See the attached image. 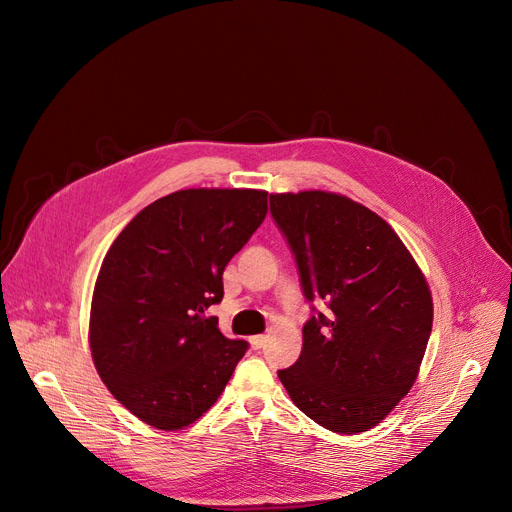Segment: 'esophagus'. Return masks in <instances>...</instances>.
I'll use <instances>...</instances> for the list:
<instances>
[{"label":"esophagus","mask_w":512,"mask_h":512,"mask_svg":"<svg viewBox=\"0 0 512 512\" xmlns=\"http://www.w3.org/2000/svg\"><path fill=\"white\" fill-rule=\"evenodd\" d=\"M249 342H251V346H253L255 350H259V348H263V346H265L267 336H263V334H259V336H251V338H249Z\"/></svg>","instance_id":"34e87169"}]
</instances>
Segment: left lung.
<instances>
[{
    "mask_svg": "<svg viewBox=\"0 0 512 512\" xmlns=\"http://www.w3.org/2000/svg\"><path fill=\"white\" fill-rule=\"evenodd\" d=\"M269 200L306 298L332 310L304 326L302 354L279 381L318 425L369 431L419 375L433 324L427 279L391 225L364 204L326 190Z\"/></svg>",
    "mask_w": 512,
    "mask_h": 512,
    "instance_id": "obj_1",
    "label": "left lung"
}]
</instances>
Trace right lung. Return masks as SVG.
I'll use <instances>...</instances> for the list:
<instances>
[{
    "mask_svg": "<svg viewBox=\"0 0 512 512\" xmlns=\"http://www.w3.org/2000/svg\"><path fill=\"white\" fill-rule=\"evenodd\" d=\"M267 192L188 188L137 212L109 247L91 300L89 346L111 395L139 421L178 431L225 391L247 342L204 310L261 227Z\"/></svg>",
    "mask_w": 512,
    "mask_h": 512,
    "instance_id": "right-lung-1",
    "label": "right lung"
}]
</instances>
